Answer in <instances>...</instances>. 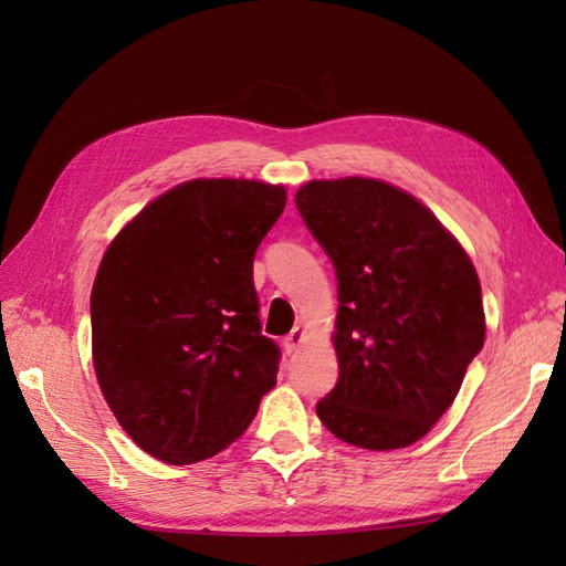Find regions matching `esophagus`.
Listing matches in <instances>:
<instances>
[{
	"instance_id": "esophagus-1",
	"label": "esophagus",
	"mask_w": 566,
	"mask_h": 566,
	"mask_svg": "<svg viewBox=\"0 0 566 566\" xmlns=\"http://www.w3.org/2000/svg\"><path fill=\"white\" fill-rule=\"evenodd\" d=\"M304 342V331L302 328H293V333H290L285 339H283V347L287 354L297 352V347Z\"/></svg>"
}]
</instances>
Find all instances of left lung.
<instances>
[{
  "instance_id": "8db88e82",
  "label": "left lung",
  "mask_w": 566,
  "mask_h": 566,
  "mask_svg": "<svg viewBox=\"0 0 566 566\" xmlns=\"http://www.w3.org/2000/svg\"><path fill=\"white\" fill-rule=\"evenodd\" d=\"M295 202L337 276L339 378L316 413L352 447H410L484 347L470 256L420 200L378 179L310 181Z\"/></svg>"
}]
</instances>
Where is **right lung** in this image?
Returning <instances> with one entry per match:
<instances>
[{"label":"right lung","instance_id":"1","mask_svg":"<svg viewBox=\"0 0 566 566\" xmlns=\"http://www.w3.org/2000/svg\"><path fill=\"white\" fill-rule=\"evenodd\" d=\"M285 188L250 179L175 186L115 235L92 287L98 387L136 447L191 465L241 437L276 385L254 252Z\"/></svg>","mask_w":566,"mask_h":566}]
</instances>
